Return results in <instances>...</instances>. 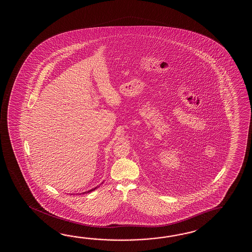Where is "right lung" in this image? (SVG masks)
Here are the masks:
<instances>
[{
  "instance_id": "add662e5",
  "label": "right lung",
  "mask_w": 252,
  "mask_h": 252,
  "mask_svg": "<svg viewBox=\"0 0 252 252\" xmlns=\"http://www.w3.org/2000/svg\"><path fill=\"white\" fill-rule=\"evenodd\" d=\"M98 188V187H96V188H93V189H91V190H89V191H87V192H84V193H91V192H93V191H94L96 188Z\"/></svg>"
}]
</instances>
